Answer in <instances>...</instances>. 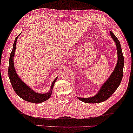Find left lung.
<instances>
[{"mask_svg":"<svg viewBox=\"0 0 133 133\" xmlns=\"http://www.w3.org/2000/svg\"><path fill=\"white\" fill-rule=\"evenodd\" d=\"M112 39L115 42L117 52V62L116 63L115 68L107 81L102 85L101 89L95 96L88 98L77 97L80 101L85 103H101L106 101L111 97V96L115 92L118 87L121 84L122 79L123 73V65H124V59L122 54V51L120 42L116 36L110 31Z\"/></svg>","mask_w":133,"mask_h":133,"instance_id":"left-lung-1","label":"left lung"}]
</instances>
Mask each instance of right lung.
Instances as JSON below:
<instances>
[{
	"label": "right lung",
	"instance_id": "right-lung-1",
	"mask_svg": "<svg viewBox=\"0 0 133 133\" xmlns=\"http://www.w3.org/2000/svg\"><path fill=\"white\" fill-rule=\"evenodd\" d=\"M17 37L18 36L16 37L15 41H14L13 47H12V51L11 52L10 59H9L8 76L12 88L16 92V93L25 101L34 103L43 102L44 101H47L51 96L52 90L53 89L54 85L57 77H56L55 80L52 82L50 91L47 92L46 93H38L32 90L31 88H30V87L26 85V84H25L16 73L14 66V56L16 51Z\"/></svg>",
	"mask_w": 133,
	"mask_h": 133
}]
</instances>
